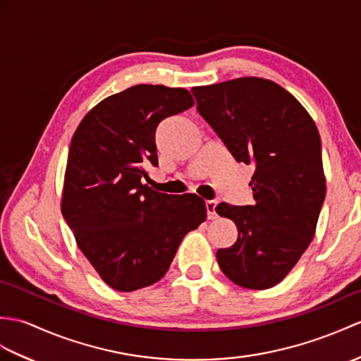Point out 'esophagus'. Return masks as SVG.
I'll use <instances>...</instances> for the list:
<instances>
[{"mask_svg": "<svg viewBox=\"0 0 361 361\" xmlns=\"http://www.w3.org/2000/svg\"><path fill=\"white\" fill-rule=\"evenodd\" d=\"M216 204H219V201H216V200H207L206 201V212H207L209 220L216 219Z\"/></svg>", "mask_w": 361, "mask_h": 361, "instance_id": "obj_1", "label": "esophagus"}]
</instances>
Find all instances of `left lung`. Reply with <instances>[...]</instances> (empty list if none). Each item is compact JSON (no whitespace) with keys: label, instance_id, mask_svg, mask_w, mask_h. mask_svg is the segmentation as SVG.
<instances>
[{"label":"left lung","instance_id":"left-lung-1","mask_svg":"<svg viewBox=\"0 0 361 361\" xmlns=\"http://www.w3.org/2000/svg\"><path fill=\"white\" fill-rule=\"evenodd\" d=\"M197 111L238 163L254 167V203H220L238 238L216 250L220 269L246 289H267L314 238L326 181L322 141L306 109L274 81L247 77L192 89Z\"/></svg>","mask_w":361,"mask_h":361}]
</instances>
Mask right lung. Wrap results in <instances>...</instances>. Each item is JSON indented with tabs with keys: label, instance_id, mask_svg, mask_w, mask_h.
Instances as JSON below:
<instances>
[{
	"label": "right lung",
	"instance_id": "1",
	"mask_svg": "<svg viewBox=\"0 0 361 361\" xmlns=\"http://www.w3.org/2000/svg\"><path fill=\"white\" fill-rule=\"evenodd\" d=\"M194 104L186 89L137 85L103 99L75 130L61 214L81 252L115 290L157 283L184 235L206 220L203 198L167 195L141 181L146 164L158 166V124Z\"/></svg>",
	"mask_w": 361,
	"mask_h": 361
}]
</instances>
